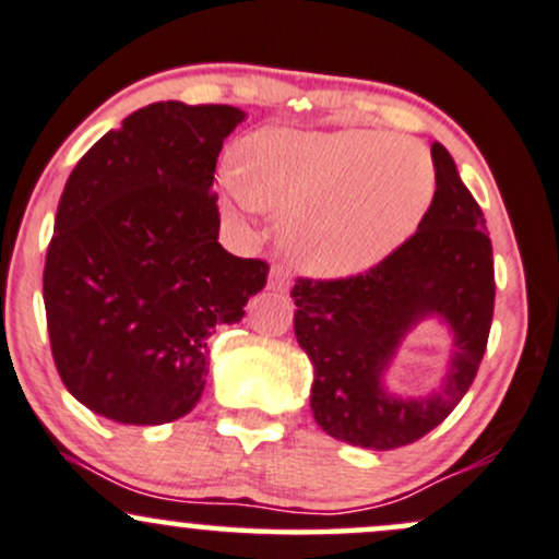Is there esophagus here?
Returning <instances> with one entry per match:
<instances>
[{
    "instance_id": "obj_1",
    "label": "esophagus",
    "mask_w": 559,
    "mask_h": 559,
    "mask_svg": "<svg viewBox=\"0 0 559 559\" xmlns=\"http://www.w3.org/2000/svg\"><path fill=\"white\" fill-rule=\"evenodd\" d=\"M289 284H292L289 267H286V264H273V267H270V281H267L270 289L284 295V292H289Z\"/></svg>"
}]
</instances>
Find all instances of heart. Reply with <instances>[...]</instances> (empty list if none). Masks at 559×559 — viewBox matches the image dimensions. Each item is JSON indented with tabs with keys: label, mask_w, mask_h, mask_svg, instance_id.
Returning <instances> with one entry per match:
<instances>
[{
	"label": "heart",
	"mask_w": 559,
	"mask_h": 559,
	"mask_svg": "<svg viewBox=\"0 0 559 559\" xmlns=\"http://www.w3.org/2000/svg\"><path fill=\"white\" fill-rule=\"evenodd\" d=\"M437 190L428 152L385 131H267L238 157V192L281 216L297 267L345 278L407 243Z\"/></svg>",
	"instance_id": "obj_1"
}]
</instances>
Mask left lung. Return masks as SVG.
I'll return each instance as SVG.
<instances>
[{
  "label": "left lung",
  "mask_w": 559,
  "mask_h": 559,
  "mask_svg": "<svg viewBox=\"0 0 559 559\" xmlns=\"http://www.w3.org/2000/svg\"><path fill=\"white\" fill-rule=\"evenodd\" d=\"M437 190L418 233L391 257L348 278H297L295 334L316 367L313 418L329 437L367 450L418 442L457 407L487 348L496 302L485 216L455 160L431 144ZM426 314L456 334L445 383L428 397H396L382 385L397 343Z\"/></svg>",
  "instance_id": "left-lung-1"
}]
</instances>
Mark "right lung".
Returning <instances> with one entry per match:
<instances>
[{
	"instance_id": "add662e5",
	"label": "right lung",
	"mask_w": 559,
	"mask_h": 559,
	"mask_svg": "<svg viewBox=\"0 0 559 559\" xmlns=\"http://www.w3.org/2000/svg\"><path fill=\"white\" fill-rule=\"evenodd\" d=\"M246 111L157 102L69 174L45 260V313L63 385L96 415L160 426L190 413L209 337L246 316L267 262L219 243L216 157Z\"/></svg>"
}]
</instances>
